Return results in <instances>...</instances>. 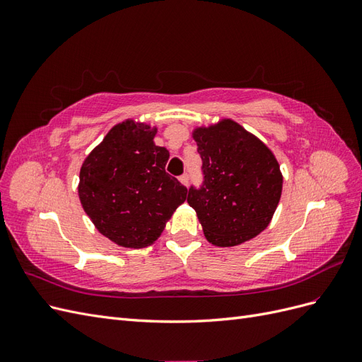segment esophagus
Returning a JSON list of instances; mask_svg holds the SVG:
<instances>
[{
  "label": "esophagus",
  "mask_w": 362,
  "mask_h": 362,
  "mask_svg": "<svg viewBox=\"0 0 362 362\" xmlns=\"http://www.w3.org/2000/svg\"><path fill=\"white\" fill-rule=\"evenodd\" d=\"M180 181H181L184 185H189V182H190V177H189V173H182L181 177H180Z\"/></svg>",
  "instance_id": "esophagus-1"
}]
</instances>
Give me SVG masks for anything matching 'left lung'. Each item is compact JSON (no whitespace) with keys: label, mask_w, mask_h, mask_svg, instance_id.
<instances>
[{"label":"left lung","mask_w":362,"mask_h":362,"mask_svg":"<svg viewBox=\"0 0 362 362\" xmlns=\"http://www.w3.org/2000/svg\"><path fill=\"white\" fill-rule=\"evenodd\" d=\"M204 181L189 189L187 202L198 214L210 243L242 245L270 223L281 199L282 173L273 152L231 119L196 128Z\"/></svg>","instance_id":"obj_1"}]
</instances>
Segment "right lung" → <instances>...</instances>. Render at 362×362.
I'll list each match as a JSON object with an SVG mask.
<instances>
[{"label": "right lung", "instance_id": "obj_1", "mask_svg": "<svg viewBox=\"0 0 362 362\" xmlns=\"http://www.w3.org/2000/svg\"><path fill=\"white\" fill-rule=\"evenodd\" d=\"M156 134V127L124 120L108 131L80 170L86 214L119 246L154 243L187 198V187L166 173L169 151L154 144Z\"/></svg>", "mask_w": 362, "mask_h": 362}]
</instances>
